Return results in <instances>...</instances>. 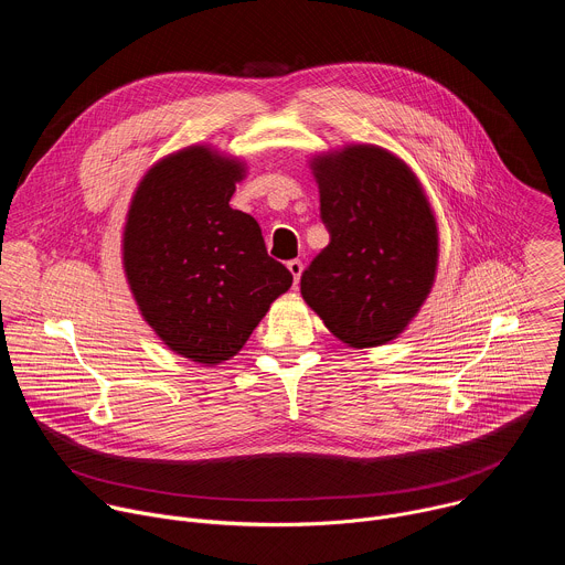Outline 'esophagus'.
I'll use <instances>...</instances> for the list:
<instances>
[{"mask_svg": "<svg viewBox=\"0 0 565 565\" xmlns=\"http://www.w3.org/2000/svg\"><path fill=\"white\" fill-rule=\"evenodd\" d=\"M288 270H290V275H292L295 286H297V284H299V277H301V270H303V264H301L299 259H292V262H288Z\"/></svg>", "mask_w": 565, "mask_h": 565, "instance_id": "esophagus-1", "label": "esophagus"}]
</instances>
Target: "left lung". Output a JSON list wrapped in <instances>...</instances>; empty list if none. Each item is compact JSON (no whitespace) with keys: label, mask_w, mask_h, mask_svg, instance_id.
I'll return each mask as SVG.
<instances>
[{"label":"left lung","mask_w":565,"mask_h":565,"mask_svg":"<svg viewBox=\"0 0 565 565\" xmlns=\"http://www.w3.org/2000/svg\"><path fill=\"white\" fill-rule=\"evenodd\" d=\"M315 177L331 241L301 273V295L342 342H391L436 277L438 230L427 196L399 158L373 145L317 158Z\"/></svg>","instance_id":"left-lung-1"}]
</instances>
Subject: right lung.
Returning <instances> with one entry per match:
<instances>
[{"mask_svg":"<svg viewBox=\"0 0 565 565\" xmlns=\"http://www.w3.org/2000/svg\"><path fill=\"white\" fill-rule=\"evenodd\" d=\"M244 168L207 147L153 166L125 225V273L147 324L201 364L238 353L290 288V270L266 250L259 223L230 207Z\"/></svg>","mask_w":565,"mask_h":565,"instance_id":"add662e5","label":"right lung"}]
</instances>
